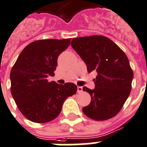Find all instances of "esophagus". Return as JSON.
Segmentation results:
<instances>
[{"label": "esophagus", "instance_id": "obj_1", "mask_svg": "<svg viewBox=\"0 0 147 147\" xmlns=\"http://www.w3.org/2000/svg\"><path fill=\"white\" fill-rule=\"evenodd\" d=\"M82 87H81V86H78V87H77V92H78V93L82 92Z\"/></svg>", "mask_w": 147, "mask_h": 147}]
</instances>
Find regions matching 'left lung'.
Segmentation results:
<instances>
[{
  "instance_id": "obj_1",
  "label": "left lung",
  "mask_w": 147,
  "mask_h": 147,
  "mask_svg": "<svg viewBox=\"0 0 147 147\" xmlns=\"http://www.w3.org/2000/svg\"><path fill=\"white\" fill-rule=\"evenodd\" d=\"M71 46L87 65L96 71L95 88L83 91L91 95L84 114L94 121H105L118 114L130 95L134 73L128 58L111 40L103 36L74 38Z\"/></svg>"
}]
</instances>
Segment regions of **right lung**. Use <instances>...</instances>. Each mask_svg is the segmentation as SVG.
I'll use <instances>...</instances> for the list:
<instances>
[{
    "label": "right lung",
    "mask_w": 147,
    "mask_h": 147,
    "mask_svg": "<svg viewBox=\"0 0 147 147\" xmlns=\"http://www.w3.org/2000/svg\"><path fill=\"white\" fill-rule=\"evenodd\" d=\"M71 39L36 40L27 45L13 65L10 78L11 94L18 109L35 123H47L59 116L63 103L77 92L73 83L48 82L57 66L59 55Z\"/></svg>",
    "instance_id": "1"
}]
</instances>
